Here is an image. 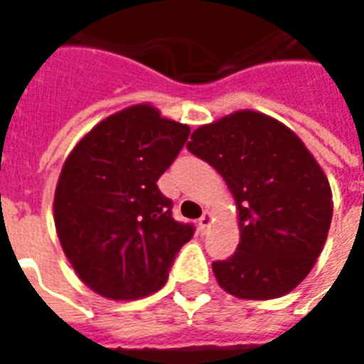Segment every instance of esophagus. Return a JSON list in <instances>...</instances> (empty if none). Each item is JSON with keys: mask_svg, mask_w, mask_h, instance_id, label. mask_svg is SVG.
Returning a JSON list of instances; mask_svg holds the SVG:
<instances>
[{"mask_svg": "<svg viewBox=\"0 0 364 364\" xmlns=\"http://www.w3.org/2000/svg\"><path fill=\"white\" fill-rule=\"evenodd\" d=\"M211 221H213V217H211L210 211H204V213H202V217H200V219H198L200 232H205V230L210 228Z\"/></svg>", "mask_w": 364, "mask_h": 364, "instance_id": "34e87169", "label": "esophagus"}]
</instances>
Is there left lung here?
Segmentation results:
<instances>
[{"mask_svg":"<svg viewBox=\"0 0 364 364\" xmlns=\"http://www.w3.org/2000/svg\"><path fill=\"white\" fill-rule=\"evenodd\" d=\"M187 149L211 164L236 202L240 243L213 274L245 300L291 293L316 264L333 219L327 176L300 137L276 119L236 111L196 128Z\"/></svg>","mask_w":364,"mask_h":364,"instance_id":"8db88e82","label":"left lung"}]
</instances>
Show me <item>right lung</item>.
Returning <instances> with one entry per match:
<instances>
[{
    "mask_svg": "<svg viewBox=\"0 0 364 364\" xmlns=\"http://www.w3.org/2000/svg\"><path fill=\"white\" fill-rule=\"evenodd\" d=\"M191 128L149 104L96 124L65 159L54 193V225L73 270L94 293L136 300L164 287L194 227L171 217L159 177Z\"/></svg>",
    "mask_w": 364,
    "mask_h": 364,
    "instance_id": "obj_1",
    "label": "right lung"
}]
</instances>
